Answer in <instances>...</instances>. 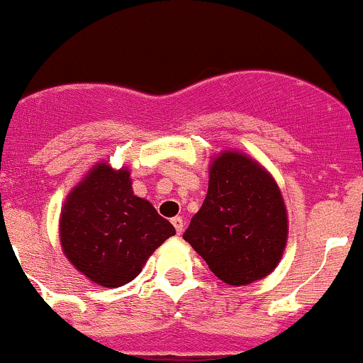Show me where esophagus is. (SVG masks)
Returning a JSON list of instances; mask_svg holds the SVG:
<instances>
[{
    "label": "esophagus",
    "instance_id": "esophagus-1",
    "mask_svg": "<svg viewBox=\"0 0 363 363\" xmlns=\"http://www.w3.org/2000/svg\"><path fill=\"white\" fill-rule=\"evenodd\" d=\"M171 223H173V227L177 229V234L180 236V234L183 233V218H182V216H174V218L171 220Z\"/></svg>",
    "mask_w": 363,
    "mask_h": 363
}]
</instances>
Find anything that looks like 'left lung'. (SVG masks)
<instances>
[{
  "mask_svg": "<svg viewBox=\"0 0 363 363\" xmlns=\"http://www.w3.org/2000/svg\"><path fill=\"white\" fill-rule=\"evenodd\" d=\"M286 209L271 174L238 152L216 157L206 199L183 239L229 285L267 276L286 245Z\"/></svg>",
  "mask_w": 363,
  "mask_h": 363,
  "instance_id": "1",
  "label": "left lung"
}]
</instances>
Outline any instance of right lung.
Returning <instances> with one entry per match:
<instances>
[{"label":"right lung","mask_w":363,"mask_h":363,"mask_svg":"<svg viewBox=\"0 0 363 363\" xmlns=\"http://www.w3.org/2000/svg\"><path fill=\"white\" fill-rule=\"evenodd\" d=\"M174 227L136 197L129 171L99 164L69 194L61 213V242L71 264L101 286L136 278Z\"/></svg>","instance_id":"obj_1"}]
</instances>
